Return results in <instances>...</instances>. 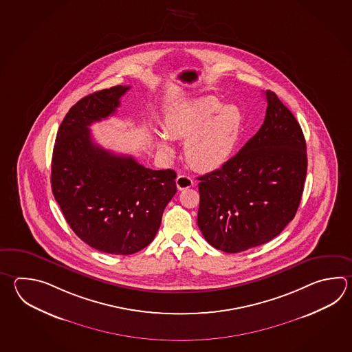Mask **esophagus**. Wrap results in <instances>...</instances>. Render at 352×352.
<instances>
[{
    "label": "esophagus",
    "instance_id": "1",
    "mask_svg": "<svg viewBox=\"0 0 352 352\" xmlns=\"http://www.w3.org/2000/svg\"><path fill=\"white\" fill-rule=\"evenodd\" d=\"M177 188L179 189V190H183V189H187V188L193 187L194 182L189 175H184V174H182V175H178V178H177Z\"/></svg>",
    "mask_w": 352,
    "mask_h": 352
}]
</instances>
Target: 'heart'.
<instances>
[{
  "label": "heart",
  "instance_id": "b5f03b06",
  "mask_svg": "<svg viewBox=\"0 0 352 352\" xmlns=\"http://www.w3.org/2000/svg\"><path fill=\"white\" fill-rule=\"evenodd\" d=\"M243 115L237 105H222L213 96L184 101L165 116L168 137L183 139L184 155L194 169L208 172L230 160L241 135ZM159 148L166 155L174 149L169 139H159Z\"/></svg>",
  "mask_w": 352,
  "mask_h": 352
}]
</instances>
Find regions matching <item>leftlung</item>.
Here are the masks:
<instances>
[{
  "mask_svg": "<svg viewBox=\"0 0 352 352\" xmlns=\"http://www.w3.org/2000/svg\"><path fill=\"white\" fill-rule=\"evenodd\" d=\"M265 122L222 168L197 179L198 227L227 253L247 251L277 237L294 219L307 173L300 124L277 95L267 90Z\"/></svg>",
  "mask_w": 352,
  "mask_h": 352,
  "instance_id": "8db88e82",
  "label": "left lung"
}]
</instances>
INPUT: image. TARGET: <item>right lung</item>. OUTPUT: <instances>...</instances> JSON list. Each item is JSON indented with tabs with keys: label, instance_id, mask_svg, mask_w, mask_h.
I'll return each mask as SVG.
<instances>
[{
	"label": "right lung",
	"instance_id": "right-lung-1",
	"mask_svg": "<svg viewBox=\"0 0 352 352\" xmlns=\"http://www.w3.org/2000/svg\"><path fill=\"white\" fill-rule=\"evenodd\" d=\"M129 89L118 85L78 101L58 128L51 162L52 194L66 222L81 241L110 254H133L151 243L177 193L172 169L153 170L93 142L89 126L114 114Z\"/></svg>",
	"mask_w": 352,
	"mask_h": 352
}]
</instances>
